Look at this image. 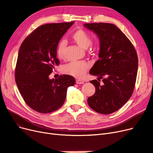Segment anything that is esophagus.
<instances>
[{
  "mask_svg": "<svg viewBox=\"0 0 153 153\" xmlns=\"http://www.w3.org/2000/svg\"><path fill=\"white\" fill-rule=\"evenodd\" d=\"M76 82L77 84H78V85H81V84H83L85 82H84V81H82L81 79H76Z\"/></svg>",
  "mask_w": 153,
  "mask_h": 153,
  "instance_id": "esophagus-1",
  "label": "esophagus"
}]
</instances>
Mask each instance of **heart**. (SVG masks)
<instances>
[{
	"label": "heart",
	"mask_w": 153,
	"mask_h": 153,
	"mask_svg": "<svg viewBox=\"0 0 153 153\" xmlns=\"http://www.w3.org/2000/svg\"><path fill=\"white\" fill-rule=\"evenodd\" d=\"M71 38L79 46L83 48H88L91 43V37L85 30L82 29H78L74 32ZM66 42L65 41H60L56 46V55L60 60L65 58V49ZM89 63L85 61L72 62L62 67V72L65 74L72 76L77 78H81L85 75L89 69Z\"/></svg>",
	"instance_id": "obj_1"
}]
</instances>
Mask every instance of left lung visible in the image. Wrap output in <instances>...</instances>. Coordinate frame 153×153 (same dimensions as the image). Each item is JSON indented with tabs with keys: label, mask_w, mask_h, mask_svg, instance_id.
Returning <instances> with one entry per match:
<instances>
[{
	"label": "left lung",
	"mask_w": 153,
	"mask_h": 153,
	"mask_svg": "<svg viewBox=\"0 0 153 153\" xmlns=\"http://www.w3.org/2000/svg\"><path fill=\"white\" fill-rule=\"evenodd\" d=\"M85 27L99 37L100 52L90 74L102 79L90 82L95 87L94 95L88 98L93 110L109 114L119 110L128 100L134 91L138 70L135 49L124 33L114 24L86 23Z\"/></svg>",
	"instance_id": "left-lung-1"
}]
</instances>
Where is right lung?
I'll use <instances>...</instances> for the list:
<instances>
[{"instance_id": "add662e5", "label": "right lung", "mask_w": 153, "mask_h": 153, "mask_svg": "<svg viewBox=\"0 0 153 153\" xmlns=\"http://www.w3.org/2000/svg\"><path fill=\"white\" fill-rule=\"evenodd\" d=\"M74 22L49 23L35 29L19 48L15 81L24 101L31 109L46 114L58 110L65 102L68 86L75 84L69 75L49 78L55 65L56 46Z\"/></svg>"}]
</instances>
